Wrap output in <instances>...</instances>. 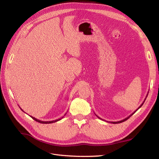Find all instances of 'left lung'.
<instances>
[{
    "instance_id": "8db88e82",
    "label": "left lung",
    "mask_w": 159,
    "mask_h": 159,
    "mask_svg": "<svg viewBox=\"0 0 159 159\" xmlns=\"http://www.w3.org/2000/svg\"><path fill=\"white\" fill-rule=\"evenodd\" d=\"M147 95H148V94L147 95V96H146V98H145V100H144V102H143V103H142V104H141V105H140V106H139V108H138V109H137V110H135V111H134V112H133V113H132L131 115H130L129 117H127V118H125V119H124L121 120V121H116V122H111V123H113V124H117V123H122V122H124V121H126V120H127V119H129V118L130 117H131V116H132V115H133V114H134V113H135V112L137 111V110H138V109H139V108H140V107H141L142 106V105H143V103H144V102H145V101L146 100V98H147ZM96 115V116H97V117H98L99 119H102V118H100V117H99L98 116V115ZM102 120H103V119H102Z\"/></svg>"
}]
</instances>
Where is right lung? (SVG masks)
Segmentation results:
<instances>
[{
	"label": "right lung",
	"mask_w": 159,
	"mask_h": 159,
	"mask_svg": "<svg viewBox=\"0 0 159 159\" xmlns=\"http://www.w3.org/2000/svg\"><path fill=\"white\" fill-rule=\"evenodd\" d=\"M20 109L22 111H24L20 108ZM25 112V111H24ZM65 114V115H66ZM34 120H35L36 121H38V123H43V124H48V123H55V122H56V121H60V120H61L62 118H63L64 117H62L61 118H60V119H56V120H54V121H40V120H39V119H36L35 117H33L32 116H30Z\"/></svg>",
	"instance_id": "1"
}]
</instances>
